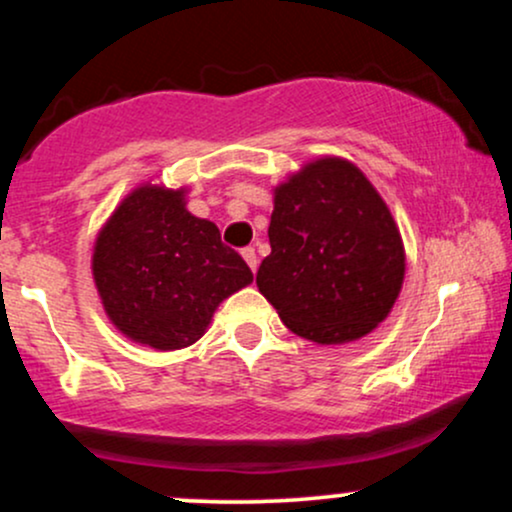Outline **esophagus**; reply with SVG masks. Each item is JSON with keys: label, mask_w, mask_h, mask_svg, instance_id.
<instances>
[{"label": "esophagus", "mask_w": 512, "mask_h": 512, "mask_svg": "<svg viewBox=\"0 0 512 512\" xmlns=\"http://www.w3.org/2000/svg\"><path fill=\"white\" fill-rule=\"evenodd\" d=\"M243 260L248 262V267L252 269V274H255V272H257V264H260V262H257V252H255V248H245V250H243Z\"/></svg>", "instance_id": "esophagus-1"}]
</instances>
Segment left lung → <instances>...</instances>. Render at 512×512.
I'll return each instance as SVG.
<instances>
[{"mask_svg":"<svg viewBox=\"0 0 512 512\" xmlns=\"http://www.w3.org/2000/svg\"><path fill=\"white\" fill-rule=\"evenodd\" d=\"M272 252L257 289L293 334L320 346L366 337L395 308L407 252L392 211L356 163L320 156L274 187Z\"/></svg>","mask_w":512,"mask_h":512,"instance_id":"obj_1","label":"left lung"}]
</instances>
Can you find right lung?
Masks as SVG:
<instances>
[{"label":"right lung","mask_w":512,"mask_h":512,"mask_svg":"<svg viewBox=\"0 0 512 512\" xmlns=\"http://www.w3.org/2000/svg\"><path fill=\"white\" fill-rule=\"evenodd\" d=\"M187 187L149 180L105 219L93 243L91 274L105 315L129 342L156 351L195 344L216 308L252 284L214 221L187 211Z\"/></svg>","instance_id":"obj_1"}]
</instances>
